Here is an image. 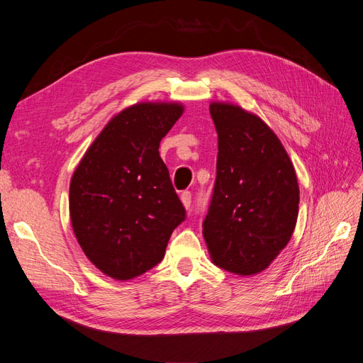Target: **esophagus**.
I'll list each match as a JSON object with an SVG mask.
<instances>
[{"instance_id": "obj_1", "label": "esophagus", "mask_w": 363, "mask_h": 363, "mask_svg": "<svg viewBox=\"0 0 363 363\" xmlns=\"http://www.w3.org/2000/svg\"><path fill=\"white\" fill-rule=\"evenodd\" d=\"M191 192L189 191H184V192H182L180 194V200H182V203H183V206L186 207V208H189L191 207Z\"/></svg>"}]
</instances>
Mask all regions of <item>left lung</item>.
I'll return each mask as SVG.
<instances>
[{"mask_svg": "<svg viewBox=\"0 0 363 363\" xmlns=\"http://www.w3.org/2000/svg\"><path fill=\"white\" fill-rule=\"evenodd\" d=\"M208 108L218 159L203 236L216 267L255 276L291 240L298 218V180L280 139L257 115L224 101Z\"/></svg>", "mask_w": 363, "mask_h": 363, "instance_id": "obj_1", "label": "left lung"}]
</instances>
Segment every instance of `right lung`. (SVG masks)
Wrapping results in <instances>:
<instances>
[{
    "instance_id": "add662e5",
    "label": "right lung",
    "mask_w": 363,
    "mask_h": 363,
    "mask_svg": "<svg viewBox=\"0 0 363 363\" xmlns=\"http://www.w3.org/2000/svg\"><path fill=\"white\" fill-rule=\"evenodd\" d=\"M184 112L177 101H144L118 112L86 150L69 183L77 242L107 277L131 280L163 259L184 207L159 155Z\"/></svg>"
}]
</instances>
